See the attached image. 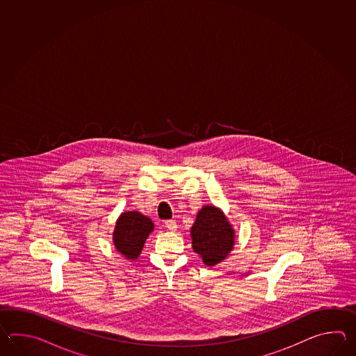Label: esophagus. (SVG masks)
<instances>
[{
	"label": "esophagus",
	"instance_id": "34e87169",
	"mask_svg": "<svg viewBox=\"0 0 356 356\" xmlns=\"http://www.w3.org/2000/svg\"><path fill=\"white\" fill-rule=\"evenodd\" d=\"M165 227H167L168 230H170V232H175L177 230L175 220H167L165 221Z\"/></svg>",
	"mask_w": 356,
	"mask_h": 356
}]
</instances>
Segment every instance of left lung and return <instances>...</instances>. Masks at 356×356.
I'll return each mask as SVG.
<instances>
[{"label": "left lung", "instance_id": "left-lung-1", "mask_svg": "<svg viewBox=\"0 0 356 356\" xmlns=\"http://www.w3.org/2000/svg\"><path fill=\"white\" fill-rule=\"evenodd\" d=\"M191 239L192 248L204 265L212 267L222 262L234 250L235 230L221 209L204 204L197 212L191 227Z\"/></svg>", "mask_w": 356, "mask_h": 356}]
</instances>
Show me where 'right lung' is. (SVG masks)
Returning <instances> with one entry per match:
<instances>
[{"label":"right lung","instance_id":"1","mask_svg":"<svg viewBox=\"0 0 356 356\" xmlns=\"http://www.w3.org/2000/svg\"><path fill=\"white\" fill-rule=\"evenodd\" d=\"M152 230V220L141 212L136 210L122 212L114 227V248L127 259H137Z\"/></svg>","mask_w":356,"mask_h":356}]
</instances>
